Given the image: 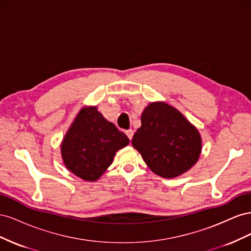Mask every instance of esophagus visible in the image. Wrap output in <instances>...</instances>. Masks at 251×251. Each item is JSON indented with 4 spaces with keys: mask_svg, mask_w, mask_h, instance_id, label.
Listing matches in <instances>:
<instances>
[{
    "mask_svg": "<svg viewBox=\"0 0 251 251\" xmlns=\"http://www.w3.org/2000/svg\"><path fill=\"white\" fill-rule=\"evenodd\" d=\"M126 136H127V138L130 139V140H132V138H133V135H134V131L132 130V128H130V130L126 131Z\"/></svg>",
    "mask_w": 251,
    "mask_h": 251,
    "instance_id": "34e87169",
    "label": "esophagus"
}]
</instances>
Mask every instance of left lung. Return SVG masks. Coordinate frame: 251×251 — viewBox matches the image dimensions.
<instances>
[{
	"label": "left lung",
	"instance_id": "obj_1",
	"mask_svg": "<svg viewBox=\"0 0 251 251\" xmlns=\"http://www.w3.org/2000/svg\"><path fill=\"white\" fill-rule=\"evenodd\" d=\"M132 144L151 171L163 178L178 177L193 168L202 150L198 130L162 101L151 102L143 110Z\"/></svg>",
	"mask_w": 251,
	"mask_h": 251
}]
</instances>
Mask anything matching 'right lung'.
I'll return each mask as SVG.
<instances>
[{
	"instance_id": "add662e5",
	"label": "right lung",
	"mask_w": 251,
	"mask_h": 251,
	"mask_svg": "<svg viewBox=\"0 0 251 251\" xmlns=\"http://www.w3.org/2000/svg\"><path fill=\"white\" fill-rule=\"evenodd\" d=\"M130 140L105 119L97 107L82 108L63 139L60 153L66 168L86 181H96L112 164L116 151Z\"/></svg>"
}]
</instances>
